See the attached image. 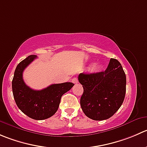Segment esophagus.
<instances>
[{"instance_id":"esophagus-1","label":"esophagus","mask_w":147,"mask_h":147,"mask_svg":"<svg viewBox=\"0 0 147 147\" xmlns=\"http://www.w3.org/2000/svg\"><path fill=\"white\" fill-rule=\"evenodd\" d=\"M72 82H73V83L76 84V83H78V79H77L76 78H74L73 79H72Z\"/></svg>"}]
</instances>
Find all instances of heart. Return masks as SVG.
I'll return each mask as SVG.
<instances>
[{"mask_svg": "<svg viewBox=\"0 0 147 147\" xmlns=\"http://www.w3.org/2000/svg\"><path fill=\"white\" fill-rule=\"evenodd\" d=\"M100 69V65H98V64H95V65H93L92 67V70L94 71V72H96V71H98Z\"/></svg>", "mask_w": 147, "mask_h": 147, "instance_id": "obj_1", "label": "heart"}]
</instances>
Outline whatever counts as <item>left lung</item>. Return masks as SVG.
I'll list each match as a JSON object with an SVG mask.
<instances>
[{"mask_svg":"<svg viewBox=\"0 0 147 147\" xmlns=\"http://www.w3.org/2000/svg\"><path fill=\"white\" fill-rule=\"evenodd\" d=\"M78 80L84 90L81 108L90 119L106 120L121 106L126 95V78L117 59H111L104 72L80 73Z\"/></svg>","mask_w":147,"mask_h":147,"instance_id":"8db88e82","label":"left lung"}]
</instances>
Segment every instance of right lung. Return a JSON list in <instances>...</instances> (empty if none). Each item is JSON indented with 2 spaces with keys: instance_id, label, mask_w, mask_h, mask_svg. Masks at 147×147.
Wrapping results in <instances>:
<instances>
[{
  "instance_id": "add662e5",
  "label": "right lung",
  "mask_w": 147,
  "mask_h": 147,
  "mask_svg": "<svg viewBox=\"0 0 147 147\" xmlns=\"http://www.w3.org/2000/svg\"><path fill=\"white\" fill-rule=\"evenodd\" d=\"M36 57V55H30L17 65L12 80V90L16 103L24 114L35 120H44L56 113L62 96L74 84H52L41 90L30 88L23 80V72Z\"/></svg>"
}]
</instances>
